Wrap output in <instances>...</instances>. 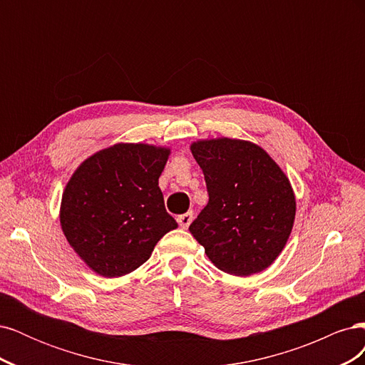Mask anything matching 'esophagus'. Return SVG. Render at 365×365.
I'll return each instance as SVG.
<instances>
[{"instance_id": "1", "label": "esophagus", "mask_w": 365, "mask_h": 365, "mask_svg": "<svg viewBox=\"0 0 365 365\" xmlns=\"http://www.w3.org/2000/svg\"><path fill=\"white\" fill-rule=\"evenodd\" d=\"M176 220H178V225H180L182 230L189 228V225L192 224V220H193V213H192V212L184 213V215L176 217Z\"/></svg>"}]
</instances>
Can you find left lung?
Returning a JSON list of instances; mask_svg holds the SVG:
<instances>
[{"label":"left lung","mask_w":365,"mask_h":365,"mask_svg":"<svg viewBox=\"0 0 365 365\" xmlns=\"http://www.w3.org/2000/svg\"><path fill=\"white\" fill-rule=\"evenodd\" d=\"M190 149L208 192V204L190 224V233L220 271L250 275L268 268L294 225L289 180L250 141L205 140Z\"/></svg>","instance_id":"8db88e82"}]
</instances>
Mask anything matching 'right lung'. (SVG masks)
I'll list each match as a JSON object with an SVG mask.
<instances>
[{
  "mask_svg": "<svg viewBox=\"0 0 365 365\" xmlns=\"http://www.w3.org/2000/svg\"><path fill=\"white\" fill-rule=\"evenodd\" d=\"M169 152L149 145L111 146L85 160L65 187L63 235L97 274L111 279L137 269L178 227L158 187Z\"/></svg>",
  "mask_w": 365,
  "mask_h": 365,
  "instance_id": "obj_1",
  "label": "right lung"
}]
</instances>
